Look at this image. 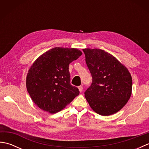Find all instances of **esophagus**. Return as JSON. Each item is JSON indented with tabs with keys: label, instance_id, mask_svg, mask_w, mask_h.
<instances>
[{
	"label": "esophagus",
	"instance_id": "1",
	"mask_svg": "<svg viewBox=\"0 0 149 149\" xmlns=\"http://www.w3.org/2000/svg\"><path fill=\"white\" fill-rule=\"evenodd\" d=\"M78 88H79V90L80 92H82V91H83V86H79L78 87Z\"/></svg>",
	"mask_w": 149,
	"mask_h": 149
}]
</instances>
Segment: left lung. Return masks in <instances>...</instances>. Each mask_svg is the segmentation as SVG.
<instances>
[{"label":"left lung","instance_id":"left-lung-1","mask_svg":"<svg viewBox=\"0 0 149 149\" xmlns=\"http://www.w3.org/2000/svg\"><path fill=\"white\" fill-rule=\"evenodd\" d=\"M85 61L92 77L84 96L94 111L102 116L116 113L131 95L132 77L115 57L102 49H84Z\"/></svg>","mask_w":149,"mask_h":149}]
</instances>
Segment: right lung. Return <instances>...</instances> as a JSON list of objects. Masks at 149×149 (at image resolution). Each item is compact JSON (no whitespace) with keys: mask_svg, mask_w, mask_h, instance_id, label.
Instances as JSON below:
<instances>
[{"mask_svg":"<svg viewBox=\"0 0 149 149\" xmlns=\"http://www.w3.org/2000/svg\"><path fill=\"white\" fill-rule=\"evenodd\" d=\"M77 49L55 47L38 58L27 75L26 86L33 102L50 113L63 109L79 94L70 84L69 64L81 56Z\"/></svg>","mask_w":149,"mask_h":149,"instance_id":"1","label":"right lung"}]
</instances>
